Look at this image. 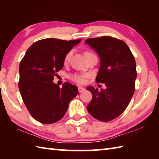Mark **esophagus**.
<instances>
[{
    "mask_svg": "<svg viewBox=\"0 0 159 159\" xmlns=\"http://www.w3.org/2000/svg\"><path fill=\"white\" fill-rule=\"evenodd\" d=\"M78 89H79V92L80 93L83 92V91L85 90V88H83V87H79V88H78Z\"/></svg>",
    "mask_w": 159,
    "mask_h": 159,
    "instance_id": "1",
    "label": "esophagus"
}]
</instances>
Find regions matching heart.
Here are the masks:
<instances>
[{"label": "heart", "instance_id": "heart-1", "mask_svg": "<svg viewBox=\"0 0 159 159\" xmlns=\"http://www.w3.org/2000/svg\"><path fill=\"white\" fill-rule=\"evenodd\" d=\"M90 53H91V52H85L84 53V55H88V54H90ZM71 56V52H69L65 56V58H64V61H65V62H67V61L69 60ZM71 80H73L74 81H75L77 83H79V84H82V83H83L85 81V76H82V75H80V74L72 75V76H71Z\"/></svg>", "mask_w": 159, "mask_h": 159}]
</instances>
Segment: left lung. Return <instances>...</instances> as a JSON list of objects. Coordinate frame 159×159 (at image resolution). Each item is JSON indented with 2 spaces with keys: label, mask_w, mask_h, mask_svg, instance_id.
<instances>
[{
  "label": "left lung",
  "mask_w": 159,
  "mask_h": 159,
  "mask_svg": "<svg viewBox=\"0 0 159 159\" xmlns=\"http://www.w3.org/2000/svg\"><path fill=\"white\" fill-rule=\"evenodd\" d=\"M85 43L100 58L96 81L107 87L100 90L93 86L86 88L93 95L87 109L96 119L108 122L119 116L131 100L137 78L135 60L125 43L115 38L88 39Z\"/></svg>",
  "instance_id": "8db88e82"
}]
</instances>
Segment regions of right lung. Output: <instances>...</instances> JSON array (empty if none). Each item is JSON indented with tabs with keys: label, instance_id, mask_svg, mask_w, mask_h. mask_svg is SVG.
Returning <instances> with one entry per match:
<instances>
[{
	"label": "right lung",
	"instance_id": "right-lung-1",
	"mask_svg": "<svg viewBox=\"0 0 159 159\" xmlns=\"http://www.w3.org/2000/svg\"><path fill=\"white\" fill-rule=\"evenodd\" d=\"M80 41L40 40L29 48L21 60L19 89L25 106L37 121L44 124L57 122L79 94L76 86L64 83L60 88L53 79L63 68L66 54Z\"/></svg>",
	"mask_w": 159,
	"mask_h": 159
}]
</instances>
